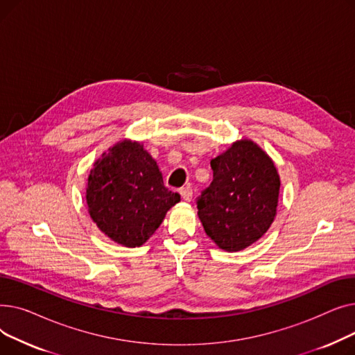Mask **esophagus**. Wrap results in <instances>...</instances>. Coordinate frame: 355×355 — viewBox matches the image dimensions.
<instances>
[{
  "instance_id": "esophagus-1",
  "label": "esophagus",
  "mask_w": 355,
  "mask_h": 355,
  "mask_svg": "<svg viewBox=\"0 0 355 355\" xmlns=\"http://www.w3.org/2000/svg\"><path fill=\"white\" fill-rule=\"evenodd\" d=\"M180 194H181V198L185 200V201H191L193 198V189L190 187V185H187V187H182L180 190Z\"/></svg>"
}]
</instances>
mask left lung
Segmentation results:
<instances>
[{"label":"left lung","mask_w":355,"mask_h":355,"mask_svg":"<svg viewBox=\"0 0 355 355\" xmlns=\"http://www.w3.org/2000/svg\"><path fill=\"white\" fill-rule=\"evenodd\" d=\"M210 164L213 181L196 200L198 217L220 249L243 250L270 227L281 180L272 159L248 139Z\"/></svg>","instance_id":"obj_1"}]
</instances>
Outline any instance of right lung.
Masks as SVG:
<instances>
[{"mask_svg": "<svg viewBox=\"0 0 355 355\" xmlns=\"http://www.w3.org/2000/svg\"><path fill=\"white\" fill-rule=\"evenodd\" d=\"M86 201L90 217L105 234L137 248L154 234L180 194L165 187L157 162L141 144L123 141L93 165Z\"/></svg>", "mask_w": 355, "mask_h": 355, "instance_id": "right-lung-1", "label": "right lung"}]
</instances>
